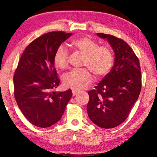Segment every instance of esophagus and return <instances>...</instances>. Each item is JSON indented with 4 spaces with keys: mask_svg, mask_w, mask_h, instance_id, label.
Listing matches in <instances>:
<instances>
[{
    "mask_svg": "<svg viewBox=\"0 0 157 157\" xmlns=\"http://www.w3.org/2000/svg\"><path fill=\"white\" fill-rule=\"evenodd\" d=\"M72 92H73V96H75V95H76L79 93L78 91H75V90H73Z\"/></svg>",
    "mask_w": 157,
    "mask_h": 157,
    "instance_id": "1",
    "label": "esophagus"
}]
</instances>
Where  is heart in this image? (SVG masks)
I'll list each match as a JSON object with an SVG mask.
<instances>
[{
	"instance_id": "obj_1",
	"label": "heart",
	"mask_w": 157,
	"mask_h": 157,
	"mask_svg": "<svg viewBox=\"0 0 157 157\" xmlns=\"http://www.w3.org/2000/svg\"><path fill=\"white\" fill-rule=\"evenodd\" d=\"M71 46L84 55L83 66L89 68L73 70L63 77V84L66 88L75 91L86 89L93 82L94 73L97 77H103L109 72L113 63V55L109 48L99 46L94 39L89 36L79 37L71 42ZM68 52L60 46L55 52L53 62L55 66L64 69L68 66Z\"/></svg>"
}]
</instances>
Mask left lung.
I'll use <instances>...</instances> for the list:
<instances>
[{
    "instance_id": "8db88e82",
    "label": "left lung",
    "mask_w": 157,
    "mask_h": 157,
    "mask_svg": "<svg viewBox=\"0 0 157 157\" xmlns=\"http://www.w3.org/2000/svg\"><path fill=\"white\" fill-rule=\"evenodd\" d=\"M107 39L115 53L109 73L94 90L88 92L87 113L91 121L102 128H113L126 120L141 89L139 59L123 39L111 34L97 33Z\"/></svg>"
}]
</instances>
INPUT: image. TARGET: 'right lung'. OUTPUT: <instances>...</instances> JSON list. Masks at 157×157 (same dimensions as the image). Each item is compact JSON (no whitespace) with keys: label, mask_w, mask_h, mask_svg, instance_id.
<instances>
[{"label":"right lung","mask_w":157,"mask_h":157,"mask_svg":"<svg viewBox=\"0 0 157 157\" xmlns=\"http://www.w3.org/2000/svg\"><path fill=\"white\" fill-rule=\"evenodd\" d=\"M72 33L50 32L34 39L21 55L14 75V97L30 123L48 127L59 121L72 97L69 89L54 91L59 79L54 66L55 52Z\"/></svg>","instance_id":"1"}]
</instances>
